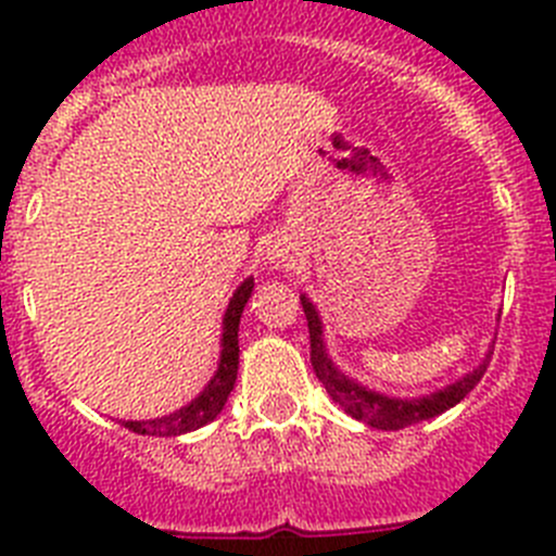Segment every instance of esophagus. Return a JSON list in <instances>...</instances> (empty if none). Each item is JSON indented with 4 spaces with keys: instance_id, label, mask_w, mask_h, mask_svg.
<instances>
[{
    "instance_id": "obj_1",
    "label": "esophagus",
    "mask_w": 556,
    "mask_h": 556,
    "mask_svg": "<svg viewBox=\"0 0 556 556\" xmlns=\"http://www.w3.org/2000/svg\"><path fill=\"white\" fill-rule=\"evenodd\" d=\"M298 250H294V244L283 242V239H278V242H273V248H269V262L275 264L278 269H294V264H298Z\"/></svg>"
}]
</instances>
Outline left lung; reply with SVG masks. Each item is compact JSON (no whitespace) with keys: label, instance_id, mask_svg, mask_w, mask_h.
I'll return each mask as SVG.
<instances>
[{"label":"left lung","instance_id":"obj_1","mask_svg":"<svg viewBox=\"0 0 556 556\" xmlns=\"http://www.w3.org/2000/svg\"><path fill=\"white\" fill-rule=\"evenodd\" d=\"M303 314H306L308 323V342H312V367L317 372V378L323 381L328 395L337 401L342 409L351 417L362 420V424L372 426V429H406L412 424H420V420H429L434 415H443L445 409L456 406L462 397L468 395L476 384L481 381L484 370H488L490 362H481L473 372H468L465 378H459L456 384L445 387V390L434 392V395L415 397V401H404V397H387L378 395V392L367 390V387L356 384L353 378H348L345 372H339L331 365L326 348H323V331H320V317L314 312L312 303L306 298H301Z\"/></svg>","mask_w":556,"mask_h":556}]
</instances>
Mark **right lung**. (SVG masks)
I'll return each instance as SVG.
<instances>
[{
  "mask_svg": "<svg viewBox=\"0 0 556 556\" xmlns=\"http://www.w3.org/2000/svg\"><path fill=\"white\" fill-rule=\"evenodd\" d=\"M250 292H253V278H248L230 298L223 320V356H219V370L211 378V384L184 409L172 412L166 417H155V420H125L122 424L125 429L150 437H178L211 424L223 412L225 401L236 384V370H239V317H242Z\"/></svg>",
  "mask_w": 556,
  "mask_h": 556,
  "instance_id": "1",
  "label": "right lung"
}]
</instances>
